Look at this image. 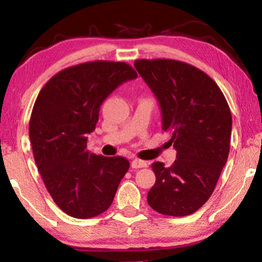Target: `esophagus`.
Segmentation results:
<instances>
[{"label": "esophagus", "mask_w": 262, "mask_h": 262, "mask_svg": "<svg viewBox=\"0 0 262 262\" xmlns=\"http://www.w3.org/2000/svg\"><path fill=\"white\" fill-rule=\"evenodd\" d=\"M147 166H148L147 162L140 161V159H134V161L132 162V167L133 168H141V167H147Z\"/></svg>", "instance_id": "obj_1"}]
</instances>
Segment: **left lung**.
<instances>
[{"mask_svg":"<svg viewBox=\"0 0 262 262\" xmlns=\"http://www.w3.org/2000/svg\"><path fill=\"white\" fill-rule=\"evenodd\" d=\"M137 72L162 110V129L170 133L177 159L170 167L155 162L156 183L147 201L159 214H193L211 196L230 151L232 117L214 79L192 64L171 59H141Z\"/></svg>","mask_w":262,"mask_h":262,"instance_id":"1","label":"left lung"}]
</instances>
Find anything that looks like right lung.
<instances>
[{
	"label": "right lung",
	"instance_id": "right-lung-1",
	"mask_svg": "<svg viewBox=\"0 0 262 262\" xmlns=\"http://www.w3.org/2000/svg\"><path fill=\"white\" fill-rule=\"evenodd\" d=\"M137 74L126 62L92 61L55 74L39 92L29 123L35 164L56 206L75 219L107 210L129 168L125 157L86 149L103 101Z\"/></svg>",
	"mask_w": 262,
	"mask_h": 262
}]
</instances>
